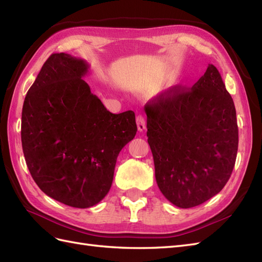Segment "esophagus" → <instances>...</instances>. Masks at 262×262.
<instances>
[{"label":"esophagus","instance_id":"34e87169","mask_svg":"<svg viewBox=\"0 0 262 262\" xmlns=\"http://www.w3.org/2000/svg\"><path fill=\"white\" fill-rule=\"evenodd\" d=\"M136 124L137 128L140 132H143L146 128V122H145V117H144L142 114H138L136 117Z\"/></svg>","mask_w":262,"mask_h":262}]
</instances>
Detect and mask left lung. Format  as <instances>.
Listing matches in <instances>:
<instances>
[{"label": "left lung", "instance_id": "obj_1", "mask_svg": "<svg viewBox=\"0 0 262 262\" xmlns=\"http://www.w3.org/2000/svg\"><path fill=\"white\" fill-rule=\"evenodd\" d=\"M155 179L177 207L190 208L224 188L238 129L231 94L213 64L192 88L173 86L145 105Z\"/></svg>", "mask_w": 262, "mask_h": 262}]
</instances>
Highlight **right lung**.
<instances>
[{"label":"right lung","mask_w":262,"mask_h":262,"mask_svg":"<svg viewBox=\"0 0 262 262\" xmlns=\"http://www.w3.org/2000/svg\"><path fill=\"white\" fill-rule=\"evenodd\" d=\"M88 72L85 60L52 54L27 93L21 118L32 179L47 196L76 208L105 197L117 157L137 132L134 111H108L82 79Z\"/></svg>","instance_id":"add662e5"}]
</instances>
